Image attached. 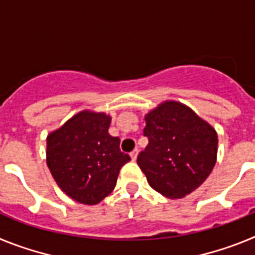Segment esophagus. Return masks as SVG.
<instances>
[{
  "mask_svg": "<svg viewBox=\"0 0 255 255\" xmlns=\"http://www.w3.org/2000/svg\"><path fill=\"white\" fill-rule=\"evenodd\" d=\"M130 157H131L132 161H136V157H138V149H134L130 153Z\"/></svg>",
  "mask_w": 255,
  "mask_h": 255,
  "instance_id": "esophagus-1",
  "label": "esophagus"
}]
</instances>
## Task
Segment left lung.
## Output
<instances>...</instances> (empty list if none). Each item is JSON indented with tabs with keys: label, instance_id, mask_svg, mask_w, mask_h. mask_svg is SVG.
<instances>
[{
	"label": "left lung",
	"instance_id": "8db88e82",
	"mask_svg": "<svg viewBox=\"0 0 255 255\" xmlns=\"http://www.w3.org/2000/svg\"><path fill=\"white\" fill-rule=\"evenodd\" d=\"M147 148L139 167L148 184L163 197L179 199L199 188L217 161V131L190 107L164 101L145 116Z\"/></svg>",
	"mask_w": 255,
	"mask_h": 255
}]
</instances>
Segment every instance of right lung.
<instances>
[{"label": "right lung", "instance_id": "1", "mask_svg": "<svg viewBox=\"0 0 255 255\" xmlns=\"http://www.w3.org/2000/svg\"><path fill=\"white\" fill-rule=\"evenodd\" d=\"M110 124V115L83 110L47 136V166L58 188L78 203L102 202L130 161L120 139L108 132Z\"/></svg>", "mask_w": 255, "mask_h": 255}]
</instances>
